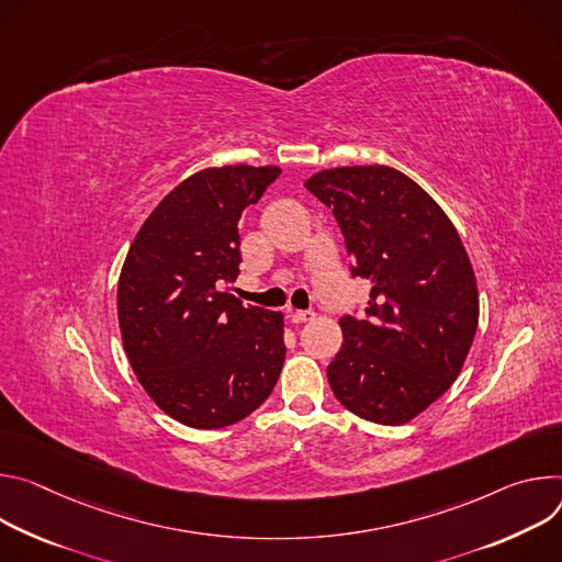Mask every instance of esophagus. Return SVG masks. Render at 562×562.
<instances>
[{"mask_svg":"<svg viewBox=\"0 0 562 562\" xmlns=\"http://www.w3.org/2000/svg\"><path fill=\"white\" fill-rule=\"evenodd\" d=\"M290 319H292V324H305V322L315 319V313L313 310H292Z\"/></svg>","mask_w":562,"mask_h":562,"instance_id":"1","label":"esophagus"}]
</instances>
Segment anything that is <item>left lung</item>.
I'll list each match as a JSON object with an SVG mask.
<instances>
[{
	"label": "left lung",
	"instance_id": "left-lung-1",
	"mask_svg": "<svg viewBox=\"0 0 562 562\" xmlns=\"http://www.w3.org/2000/svg\"><path fill=\"white\" fill-rule=\"evenodd\" d=\"M305 190L333 210L352 277L372 283L366 317L339 322L330 389L368 422L404 424L451 389L473 344L480 303L467 249L442 207L397 169H326Z\"/></svg>",
	"mask_w": 562,
	"mask_h": 562
}]
</instances>
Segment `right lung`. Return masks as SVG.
<instances>
[{
	"instance_id": "obj_1",
	"label": "right lung",
	"mask_w": 562,
	"mask_h": 562,
	"mask_svg": "<svg viewBox=\"0 0 562 562\" xmlns=\"http://www.w3.org/2000/svg\"><path fill=\"white\" fill-rule=\"evenodd\" d=\"M279 167L227 165L182 180L136 234L117 281L124 352L147 395L192 428L257 411L285 359L283 317L243 305L238 221Z\"/></svg>"
}]
</instances>
